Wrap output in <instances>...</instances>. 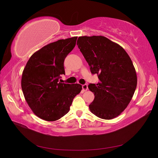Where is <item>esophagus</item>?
<instances>
[{
    "label": "esophagus",
    "mask_w": 158,
    "mask_h": 158,
    "mask_svg": "<svg viewBox=\"0 0 158 158\" xmlns=\"http://www.w3.org/2000/svg\"><path fill=\"white\" fill-rule=\"evenodd\" d=\"M88 89V85L87 84L82 85V90L84 91V92H85V91H87Z\"/></svg>",
    "instance_id": "34e87169"
}]
</instances>
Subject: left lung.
I'll return each mask as SVG.
<instances>
[{"mask_svg":"<svg viewBox=\"0 0 158 158\" xmlns=\"http://www.w3.org/2000/svg\"><path fill=\"white\" fill-rule=\"evenodd\" d=\"M77 45L91 73L99 78L97 84L88 85L95 95L90 111L103 119L117 117L136 88V73L130 56L121 46L101 35L79 37Z\"/></svg>","mask_w":158,"mask_h":158,"instance_id":"obj_1","label":"left lung"}]
</instances>
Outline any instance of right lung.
<instances>
[{"mask_svg": "<svg viewBox=\"0 0 158 158\" xmlns=\"http://www.w3.org/2000/svg\"><path fill=\"white\" fill-rule=\"evenodd\" d=\"M77 37L60 40L33 53L22 76L26 101L36 116L55 121L67 113L73 100L82 89L79 84L59 82L65 74L64 60L76 45Z\"/></svg>", "mask_w": 158, "mask_h": 158, "instance_id": "obj_1", "label": "right lung"}]
</instances>
